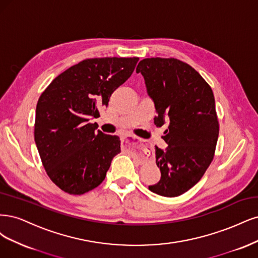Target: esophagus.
<instances>
[{"instance_id":"34e87169","label":"esophagus","mask_w":258,"mask_h":258,"mask_svg":"<svg viewBox=\"0 0 258 258\" xmlns=\"http://www.w3.org/2000/svg\"><path fill=\"white\" fill-rule=\"evenodd\" d=\"M127 138H132L133 140H139L138 137H136V136H134V135H131V134H127V135H124V136H123V140H125V139H127Z\"/></svg>"}]
</instances>
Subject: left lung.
<instances>
[{
	"instance_id": "left-lung-1",
	"label": "left lung",
	"mask_w": 258,
	"mask_h": 258,
	"mask_svg": "<svg viewBox=\"0 0 258 258\" xmlns=\"http://www.w3.org/2000/svg\"><path fill=\"white\" fill-rule=\"evenodd\" d=\"M136 73L144 76L154 103L155 125L168 123L164 136L168 147L155 146L161 179L149 189L164 197L182 195L202 179L213 160L219 137L213 92L192 66L177 59H144Z\"/></svg>"
}]
</instances>
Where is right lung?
I'll use <instances>...</instances> for the list:
<instances>
[{
    "label": "right lung",
    "mask_w": 258,
    "mask_h": 258,
    "mask_svg": "<svg viewBox=\"0 0 258 258\" xmlns=\"http://www.w3.org/2000/svg\"><path fill=\"white\" fill-rule=\"evenodd\" d=\"M138 57L87 59L54 78L41 93L34 138L49 178L64 192L81 195L102 183L120 138L95 123L113 91L133 74Z\"/></svg>",
    "instance_id": "add662e5"
}]
</instances>
